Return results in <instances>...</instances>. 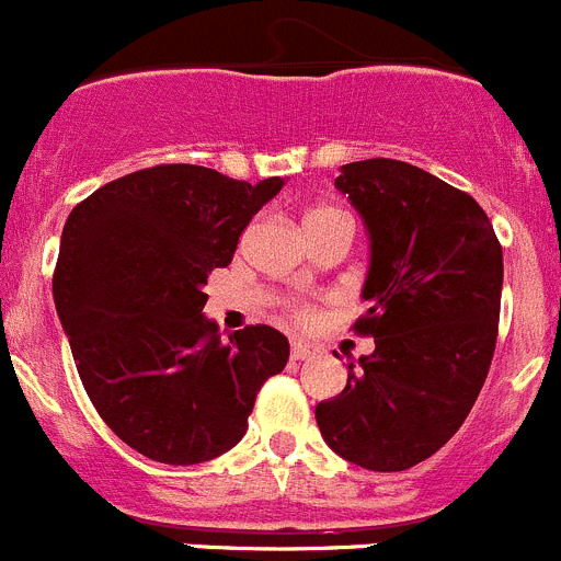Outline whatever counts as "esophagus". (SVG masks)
I'll use <instances>...</instances> for the list:
<instances>
[{
    "label": "esophagus",
    "instance_id": "34e87169",
    "mask_svg": "<svg viewBox=\"0 0 561 561\" xmlns=\"http://www.w3.org/2000/svg\"><path fill=\"white\" fill-rule=\"evenodd\" d=\"M319 352H321V348L316 346V343H310V341H294L291 343V357L294 359H310V357H316Z\"/></svg>",
    "mask_w": 561,
    "mask_h": 561
}]
</instances>
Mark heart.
Returning a JSON list of instances; mask_svg holds the SVG:
<instances>
[{"label":"heart","instance_id":"obj_1","mask_svg":"<svg viewBox=\"0 0 561 561\" xmlns=\"http://www.w3.org/2000/svg\"><path fill=\"white\" fill-rule=\"evenodd\" d=\"M330 218H346V215L341 213V209H332V207H319V209H313V213L308 215V226L310 224H319V220H330ZM297 316L299 321H308L310 319V310L308 308H297Z\"/></svg>","mask_w":561,"mask_h":561}]
</instances>
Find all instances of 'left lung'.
Instances as JSON below:
<instances>
[{
  "label": "left lung",
  "mask_w": 561,
  "mask_h": 561,
  "mask_svg": "<svg viewBox=\"0 0 561 561\" xmlns=\"http://www.w3.org/2000/svg\"><path fill=\"white\" fill-rule=\"evenodd\" d=\"M335 187L370 234L354 321L376 348L348 363L346 387L316 407L327 445L370 471H403L434 456L482 390L499 332L502 245L469 193L412 163H346Z\"/></svg>",
  "instance_id": "obj_1"
}]
</instances>
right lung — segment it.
<instances>
[{"mask_svg":"<svg viewBox=\"0 0 561 561\" xmlns=\"http://www.w3.org/2000/svg\"><path fill=\"white\" fill-rule=\"evenodd\" d=\"M280 176L242 182L187 163L152 165L76 204L54 302L81 385L103 423L171 467L213 461L248 431L256 392L288 359L267 324L220 341L204 283L229 267Z\"/></svg>","mask_w":561,"mask_h":561,"instance_id":"obj_1","label":"right lung"}]
</instances>
